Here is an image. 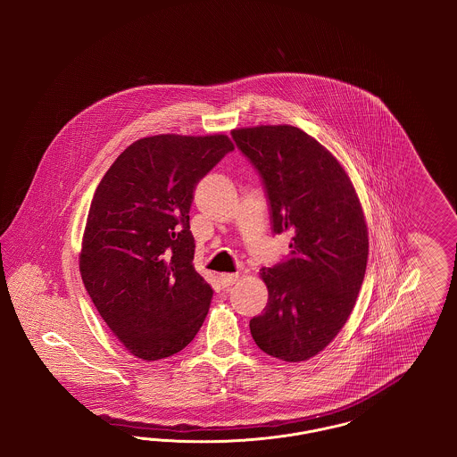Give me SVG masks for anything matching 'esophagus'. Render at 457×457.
I'll return each mask as SVG.
<instances>
[{
  "label": "esophagus",
  "instance_id": "1",
  "mask_svg": "<svg viewBox=\"0 0 457 457\" xmlns=\"http://www.w3.org/2000/svg\"><path fill=\"white\" fill-rule=\"evenodd\" d=\"M238 281V274H220L219 283L222 287H229Z\"/></svg>",
  "mask_w": 457,
  "mask_h": 457
}]
</instances>
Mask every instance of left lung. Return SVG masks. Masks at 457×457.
<instances>
[{"instance_id": "obj_1", "label": "left lung", "mask_w": 457, "mask_h": 457, "mask_svg": "<svg viewBox=\"0 0 457 457\" xmlns=\"http://www.w3.org/2000/svg\"><path fill=\"white\" fill-rule=\"evenodd\" d=\"M231 137L261 176L272 233H293L289 255L261 270L269 302L250 332L263 353L304 361L337 336L356 303L369 259L361 205L337 159L300 129Z\"/></svg>"}]
</instances>
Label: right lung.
Listing matches in <instances>:
<instances>
[{
  "mask_svg": "<svg viewBox=\"0 0 457 457\" xmlns=\"http://www.w3.org/2000/svg\"><path fill=\"white\" fill-rule=\"evenodd\" d=\"M233 149L226 135L140 138L94 194L82 281L114 336L142 360L179 353L205 320L214 291L194 267L190 207L198 181Z\"/></svg>",
  "mask_w": 457,
  "mask_h": 457,
  "instance_id": "right-lung-1",
  "label": "right lung"
}]
</instances>
